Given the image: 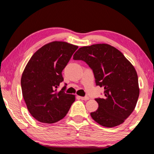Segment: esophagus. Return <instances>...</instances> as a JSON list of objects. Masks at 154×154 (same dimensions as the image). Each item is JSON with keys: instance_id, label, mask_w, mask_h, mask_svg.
Instances as JSON below:
<instances>
[{"instance_id": "34e87169", "label": "esophagus", "mask_w": 154, "mask_h": 154, "mask_svg": "<svg viewBox=\"0 0 154 154\" xmlns=\"http://www.w3.org/2000/svg\"><path fill=\"white\" fill-rule=\"evenodd\" d=\"M78 98H79V99H81V100H89V98L88 97H79V96H78L77 97Z\"/></svg>"}]
</instances>
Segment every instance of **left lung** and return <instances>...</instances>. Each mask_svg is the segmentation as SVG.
<instances>
[{
  "mask_svg": "<svg viewBox=\"0 0 154 154\" xmlns=\"http://www.w3.org/2000/svg\"><path fill=\"white\" fill-rule=\"evenodd\" d=\"M74 60L85 62L93 70L97 86L103 87L104 98H97L99 108L91 112L100 125L112 128L124 122L138 99V78L134 67L116 48L109 44L80 48Z\"/></svg>",
  "mask_w": 154,
  "mask_h": 154,
  "instance_id": "left-lung-1",
  "label": "left lung"
}]
</instances>
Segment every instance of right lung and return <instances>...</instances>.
Listing matches in <instances>:
<instances>
[{"mask_svg":"<svg viewBox=\"0 0 154 154\" xmlns=\"http://www.w3.org/2000/svg\"><path fill=\"white\" fill-rule=\"evenodd\" d=\"M78 46L64 42L44 45L32 55L21 78L22 95L28 110L35 120L52 124L66 116L75 100L73 94L65 93L62 71Z\"/></svg>","mask_w":154,"mask_h":154,"instance_id":"1","label":"right lung"}]
</instances>
